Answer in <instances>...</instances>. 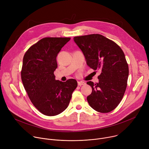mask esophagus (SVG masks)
Returning a JSON list of instances; mask_svg holds the SVG:
<instances>
[{
  "label": "esophagus",
  "instance_id": "obj_1",
  "mask_svg": "<svg viewBox=\"0 0 149 149\" xmlns=\"http://www.w3.org/2000/svg\"><path fill=\"white\" fill-rule=\"evenodd\" d=\"M78 85L79 86H82V85H86V82H84V81H78Z\"/></svg>",
  "mask_w": 149,
  "mask_h": 149
}]
</instances>
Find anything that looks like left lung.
<instances>
[{
    "label": "left lung",
    "mask_w": 149,
    "mask_h": 149,
    "mask_svg": "<svg viewBox=\"0 0 149 149\" xmlns=\"http://www.w3.org/2000/svg\"><path fill=\"white\" fill-rule=\"evenodd\" d=\"M74 40L82 51L87 65L100 70L98 82H87L92 93L87 98L91 107L106 113L114 110L121 101L127 87L129 66L121 48L100 34L75 36Z\"/></svg>",
    "instance_id": "obj_1"
}]
</instances>
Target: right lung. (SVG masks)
Listing matches in <instances>:
<instances>
[{"label": "right lung", "instance_id": "right-lung-1", "mask_svg": "<svg viewBox=\"0 0 149 149\" xmlns=\"http://www.w3.org/2000/svg\"><path fill=\"white\" fill-rule=\"evenodd\" d=\"M70 38H45L31 47L24 58L21 78L35 107L43 114L58 115L68 106L77 81L55 79L56 56Z\"/></svg>", "mask_w": 149, "mask_h": 149}]
</instances>
